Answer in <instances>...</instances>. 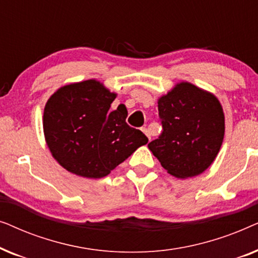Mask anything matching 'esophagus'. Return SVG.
I'll use <instances>...</instances> for the list:
<instances>
[{"label": "esophagus", "instance_id": "34e87169", "mask_svg": "<svg viewBox=\"0 0 258 258\" xmlns=\"http://www.w3.org/2000/svg\"><path fill=\"white\" fill-rule=\"evenodd\" d=\"M142 132L144 133V134H146V135H147V137H148V139H151V137H150V133H149V130H148L147 128H142Z\"/></svg>", "mask_w": 258, "mask_h": 258}]
</instances>
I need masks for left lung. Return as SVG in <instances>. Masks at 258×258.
Masks as SVG:
<instances>
[{
	"instance_id": "obj_1",
	"label": "left lung",
	"mask_w": 258,
	"mask_h": 258,
	"mask_svg": "<svg viewBox=\"0 0 258 258\" xmlns=\"http://www.w3.org/2000/svg\"><path fill=\"white\" fill-rule=\"evenodd\" d=\"M163 132L148 144L169 174L197 176L210 167L224 137V114L213 94L188 82L176 84L158 100Z\"/></svg>"
}]
</instances>
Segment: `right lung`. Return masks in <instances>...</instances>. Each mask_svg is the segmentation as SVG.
<instances>
[{
  "label": "right lung",
  "instance_id": "obj_1",
  "mask_svg": "<svg viewBox=\"0 0 258 258\" xmlns=\"http://www.w3.org/2000/svg\"><path fill=\"white\" fill-rule=\"evenodd\" d=\"M116 98L103 84L88 80L64 86L49 98L43 132L56 161L73 174L101 178L148 143L139 129L126 124L125 107L110 111Z\"/></svg>",
  "mask_w": 258,
  "mask_h": 258
}]
</instances>
